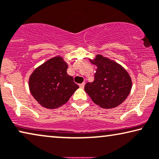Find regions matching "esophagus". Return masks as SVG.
Wrapping results in <instances>:
<instances>
[{
  "label": "esophagus",
  "mask_w": 159,
  "mask_h": 159,
  "mask_svg": "<svg viewBox=\"0 0 159 159\" xmlns=\"http://www.w3.org/2000/svg\"><path fill=\"white\" fill-rule=\"evenodd\" d=\"M84 86H85V83H82V84H80L79 85L80 88H81V89H84Z\"/></svg>",
  "instance_id": "1"
}]
</instances>
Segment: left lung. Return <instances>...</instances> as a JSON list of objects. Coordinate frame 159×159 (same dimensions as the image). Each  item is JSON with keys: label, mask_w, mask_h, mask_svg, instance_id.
Listing matches in <instances>:
<instances>
[{"label": "left lung", "mask_w": 159, "mask_h": 159, "mask_svg": "<svg viewBox=\"0 0 159 159\" xmlns=\"http://www.w3.org/2000/svg\"><path fill=\"white\" fill-rule=\"evenodd\" d=\"M89 61L97 68L94 80L85 85V91L103 109L119 106L130 93L133 83L129 73L121 65L102 55H97Z\"/></svg>", "instance_id": "left-lung-1"}]
</instances>
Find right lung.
<instances>
[{"label": "right lung", "instance_id": "1", "mask_svg": "<svg viewBox=\"0 0 159 159\" xmlns=\"http://www.w3.org/2000/svg\"><path fill=\"white\" fill-rule=\"evenodd\" d=\"M68 67L63 58L57 55L38 66L30 75V92L42 107L54 109L62 106L79 88L67 73Z\"/></svg>", "mask_w": 159, "mask_h": 159}]
</instances>
